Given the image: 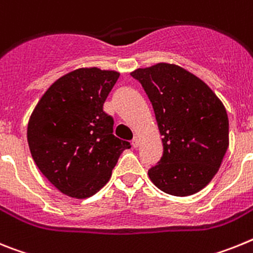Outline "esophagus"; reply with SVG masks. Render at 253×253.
I'll use <instances>...</instances> for the list:
<instances>
[{
    "label": "esophagus",
    "instance_id": "esophagus-1",
    "mask_svg": "<svg viewBox=\"0 0 253 253\" xmlns=\"http://www.w3.org/2000/svg\"><path fill=\"white\" fill-rule=\"evenodd\" d=\"M131 144H132V146H133V148H137V146H139V144H140V140H139V137H135V139L132 140V142H131Z\"/></svg>",
    "mask_w": 253,
    "mask_h": 253
}]
</instances>
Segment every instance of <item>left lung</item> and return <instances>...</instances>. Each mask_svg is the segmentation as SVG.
<instances>
[{
  "label": "left lung",
  "mask_w": 253,
  "mask_h": 253,
  "mask_svg": "<svg viewBox=\"0 0 253 253\" xmlns=\"http://www.w3.org/2000/svg\"><path fill=\"white\" fill-rule=\"evenodd\" d=\"M153 104L163 155L149 169L151 182L173 196L203 190L219 170L229 146V121L223 103L201 79L170 63L137 69Z\"/></svg>",
  "instance_id": "8db88e82"
}]
</instances>
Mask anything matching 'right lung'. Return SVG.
Segmentation results:
<instances>
[{"label":"right lung","instance_id":"1","mask_svg":"<svg viewBox=\"0 0 253 253\" xmlns=\"http://www.w3.org/2000/svg\"><path fill=\"white\" fill-rule=\"evenodd\" d=\"M118 78L96 67L69 72L48 87L30 116L33 159L67 196H93L109 181L121 153L131 148L113 135V118L103 111Z\"/></svg>","mask_w":253,"mask_h":253}]
</instances>
